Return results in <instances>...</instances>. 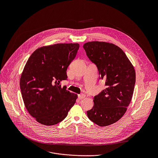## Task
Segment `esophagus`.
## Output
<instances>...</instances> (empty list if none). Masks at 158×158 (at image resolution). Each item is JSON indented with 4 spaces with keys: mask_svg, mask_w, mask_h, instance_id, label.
<instances>
[{
    "mask_svg": "<svg viewBox=\"0 0 158 158\" xmlns=\"http://www.w3.org/2000/svg\"><path fill=\"white\" fill-rule=\"evenodd\" d=\"M85 97H86V95L85 94H80L78 95V97L79 99H83L85 98Z\"/></svg>",
    "mask_w": 158,
    "mask_h": 158,
    "instance_id": "34e87169",
    "label": "esophagus"
}]
</instances>
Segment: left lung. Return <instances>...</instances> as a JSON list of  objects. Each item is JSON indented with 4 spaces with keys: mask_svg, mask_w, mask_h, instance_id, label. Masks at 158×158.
Returning <instances> with one entry per match:
<instances>
[{
    "mask_svg": "<svg viewBox=\"0 0 158 158\" xmlns=\"http://www.w3.org/2000/svg\"><path fill=\"white\" fill-rule=\"evenodd\" d=\"M83 47L106 86L94 97L88 117L100 127L110 125L122 118L131 102L135 85V68L124 52L112 43L92 41Z\"/></svg>",
    "mask_w": 158,
    "mask_h": 158,
    "instance_id": "obj_1",
    "label": "left lung"
}]
</instances>
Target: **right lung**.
Wrapping results in <instances>:
<instances>
[{
	"mask_svg": "<svg viewBox=\"0 0 158 158\" xmlns=\"http://www.w3.org/2000/svg\"><path fill=\"white\" fill-rule=\"evenodd\" d=\"M80 45L56 44L36 49L28 58L20 79L23 101L29 114L44 125L63 120L74 105L77 94L61 87L66 70Z\"/></svg>",
	"mask_w": 158,
	"mask_h": 158,
	"instance_id": "add662e5",
	"label": "right lung"
}]
</instances>
